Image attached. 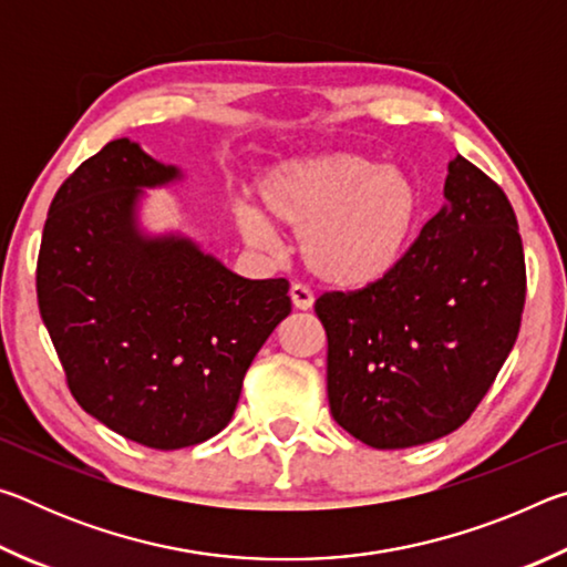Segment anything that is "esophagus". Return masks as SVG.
<instances>
[{"label": "esophagus", "mask_w": 567, "mask_h": 567, "mask_svg": "<svg viewBox=\"0 0 567 567\" xmlns=\"http://www.w3.org/2000/svg\"><path fill=\"white\" fill-rule=\"evenodd\" d=\"M290 297H292V305L297 307V310H310L312 302H315V295L310 287H305L302 282H295L290 287Z\"/></svg>", "instance_id": "esophagus-1"}]
</instances>
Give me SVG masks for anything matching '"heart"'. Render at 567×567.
I'll return each instance as SVG.
<instances>
[{"instance_id": "b5f03b06", "label": "heart", "mask_w": 567, "mask_h": 567, "mask_svg": "<svg viewBox=\"0 0 567 567\" xmlns=\"http://www.w3.org/2000/svg\"><path fill=\"white\" fill-rule=\"evenodd\" d=\"M260 199L272 219L302 233L307 270L338 287H368L395 270L422 209L405 169L352 152L285 162L260 182ZM239 227L255 247H272V227L252 209L239 213Z\"/></svg>"}]
</instances>
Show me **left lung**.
I'll return each instance as SVG.
<instances>
[{
	"mask_svg": "<svg viewBox=\"0 0 567 567\" xmlns=\"http://www.w3.org/2000/svg\"><path fill=\"white\" fill-rule=\"evenodd\" d=\"M445 199L390 275L315 302L328 332L330 412L370 447L425 445L457 430L520 332L525 255L513 205L460 155Z\"/></svg>",
	"mask_w": 567,
	"mask_h": 567,
	"instance_id": "1",
	"label": "left lung"
}]
</instances>
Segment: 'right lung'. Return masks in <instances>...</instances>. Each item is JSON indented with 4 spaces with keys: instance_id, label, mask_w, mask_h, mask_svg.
Wrapping results in <instances>:
<instances>
[{
    "instance_id": "obj_1",
    "label": "right lung",
    "mask_w": 567,
    "mask_h": 567,
    "mask_svg": "<svg viewBox=\"0 0 567 567\" xmlns=\"http://www.w3.org/2000/svg\"><path fill=\"white\" fill-rule=\"evenodd\" d=\"M179 179L127 137L62 182L47 215L37 300L74 400L152 450L205 443L292 310L290 282L245 280L192 239L145 237L142 187Z\"/></svg>"
}]
</instances>
